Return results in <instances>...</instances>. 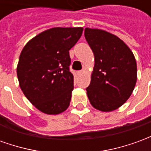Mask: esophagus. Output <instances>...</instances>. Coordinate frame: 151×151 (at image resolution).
<instances>
[{"instance_id": "obj_1", "label": "esophagus", "mask_w": 151, "mask_h": 151, "mask_svg": "<svg viewBox=\"0 0 151 151\" xmlns=\"http://www.w3.org/2000/svg\"><path fill=\"white\" fill-rule=\"evenodd\" d=\"M82 73H83V71H78V75H80V74H82Z\"/></svg>"}]
</instances>
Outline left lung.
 I'll return each instance as SVG.
<instances>
[{"instance_id":"8db88e82","label":"left lung","mask_w":151,"mask_h":151,"mask_svg":"<svg viewBox=\"0 0 151 151\" xmlns=\"http://www.w3.org/2000/svg\"><path fill=\"white\" fill-rule=\"evenodd\" d=\"M85 38L95 56L86 88L89 100L99 111H112L129 99L135 87V56L123 40L108 31L87 27Z\"/></svg>"}]
</instances>
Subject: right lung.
<instances>
[{"label":"right lung","mask_w":151,"mask_h":151,"mask_svg":"<svg viewBox=\"0 0 151 151\" xmlns=\"http://www.w3.org/2000/svg\"><path fill=\"white\" fill-rule=\"evenodd\" d=\"M82 27H53L29 40L22 50L17 75L22 91L38 110L58 115L69 108L73 90L69 50Z\"/></svg>","instance_id":"obj_1"}]
</instances>
